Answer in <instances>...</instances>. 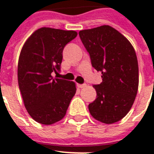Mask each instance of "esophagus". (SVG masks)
Instances as JSON below:
<instances>
[{
    "instance_id": "obj_1",
    "label": "esophagus",
    "mask_w": 154,
    "mask_h": 154,
    "mask_svg": "<svg viewBox=\"0 0 154 154\" xmlns=\"http://www.w3.org/2000/svg\"><path fill=\"white\" fill-rule=\"evenodd\" d=\"M77 87L80 88H83L86 87V85L84 84V85H81V84H77Z\"/></svg>"
}]
</instances>
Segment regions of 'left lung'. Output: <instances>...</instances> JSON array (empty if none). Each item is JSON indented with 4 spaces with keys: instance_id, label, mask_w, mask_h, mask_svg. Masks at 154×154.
Returning a JSON list of instances; mask_svg holds the SVG:
<instances>
[{
    "instance_id": "8db88e82",
    "label": "left lung",
    "mask_w": 154,
    "mask_h": 154,
    "mask_svg": "<svg viewBox=\"0 0 154 154\" xmlns=\"http://www.w3.org/2000/svg\"><path fill=\"white\" fill-rule=\"evenodd\" d=\"M79 36L91 65L102 73L103 82L94 85L97 98L88 105L95 120L111 125L131 109L139 88V65L135 49L119 31L108 25L84 29Z\"/></svg>"
}]
</instances>
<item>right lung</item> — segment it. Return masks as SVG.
<instances>
[{"instance_id": "add662e5", "label": "right lung", "mask_w": 154, "mask_h": 154, "mask_svg": "<svg viewBox=\"0 0 154 154\" xmlns=\"http://www.w3.org/2000/svg\"><path fill=\"white\" fill-rule=\"evenodd\" d=\"M77 35L74 30L42 27L22 48L18 83L27 112L38 123L61 121L76 93L75 82L54 78L51 73L60 69L63 48Z\"/></svg>"}]
</instances>
